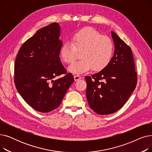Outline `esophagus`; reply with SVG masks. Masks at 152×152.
<instances>
[{
	"mask_svg": "<svg viewBox=\"0 0 152 152\" xmlns=\"http://www.w3.org/2000/svg\"><path fill=\"white\" fill-rule=\"evenodd\" d=\"M81 79V77L79 75H75L74 76V79L75 81H77L79 80V79Z\"/></svg>",
	"mask_w": 152,
	"mask_h": 152,
	"instance_id": "34e87169",
	"label": "esophagus"
}]
</instances>
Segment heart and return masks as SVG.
I'll use <instances>...</instances> for the list:
<instances>
[{
    "mask_svg": "<svg viewBox=\"0 0 152 152\" xmlns=\"http://www.w3.org/2000/svg\"><path fill=\"white\" fill-rule=\"evenodd\" d=\"M77 51H81L82 58L68 67L69 72L79 75L92 68L99 71L104 69L112 58L113 44L108 37L102 36L93 28H86L73 35L71 42L64 43L60 50L61 60L71 63L77 57Z\"/></svg>",
    "mask_w": 152,
    "mask_h": 152,
    "instance_id": "obj_1",
    "label": "heart"
}]
</instances>
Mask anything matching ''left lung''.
Instances as JSON below:
<instances>
[{
    "label": "left lung",
    "mask_w": 152,
    "mask_h": 152,
    "mask_svg": "<svg viewBox=\"0 0 152 152\" xmlns=\"http://www.w3.org/2000/svg\"><path fill=\"white\" fill-rule=\"evenodd\" d=\"M111 34L115 45L112 58L99 73L86 76L87 101L99 115L111 114L121 108L137 84L132 50L114 32Z\"/></svg>",
    "instance_id": "8db88e82"
}]
</instances>
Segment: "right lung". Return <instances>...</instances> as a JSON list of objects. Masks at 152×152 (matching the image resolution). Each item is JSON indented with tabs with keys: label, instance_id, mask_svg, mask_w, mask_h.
Here are the masks:
<instances>
[{
	"label": "right lung",
	"instance_id": "right-lung-1",
	"mask_svg": "<svg viewBox=\"0 0 152 152\" xmlns=\"http://www.w3.org/2000/svg\"><path fill=\"white\" fill-rule=\"evenodd\" d=\"M58 23L39 29L23 44L15 63V84L28 104L41 113L57 108L74 78L60 59L63 42ZM63 77L53 79L61 74Z\"/></svg>",
	"mask_w": 152,
	"mask_h": 152
}]
</instances>
